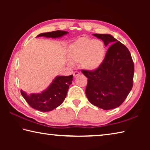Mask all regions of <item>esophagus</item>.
Listing matches in <instances>:
<instances>
[{"instance_id": "obj_1", "label": "esophagus", "mask_w": 150, "mask_h": 150, "mask_svg": "<svg viewBox=\"0 0 150 150\" xmlns=\"http://www.w3.org/2000/svg\"><path fill=\"white\" fill-rule=\"evenodd\" d=\"M79 75V72L77 71H74V73H73V76L74 77H77Z\"/></svg>"}]
</instances>
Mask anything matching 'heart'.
<instances>
[{"label":"heart","instance_id":"1","mask_svg":"<svg viewBox=\"0 0 150 150\" xmlns=\"http://www.w3.org/2000/svg\"><path fill=\"white\" fill-rule=\"evenodd\" d=\"M106 45L99 40L81 38L70 45L69 58L72 63H80L89 71L99 68L105 59Z\"/></svg>","mask_w":150,"mask_h":150}]
</instances>
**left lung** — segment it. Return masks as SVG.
<instances>
[{
	"mask_svg": "<svg viewBox=\"0 0 150 150\" xmlns=\"http://www.w3.org/2000/svg\"><path fill=\"white\" fill-rule=\"evenodd\" d=\"M110 45L105 61L94 71L82 70L88 78L85 93L89 102L104 110L120 106L133 86L134 65L128 48L110 34H93Z\"/></svg>",
	"mask_w": 150,
	"mask_h": 150,
	"instance_id": "obj_1",
	"label": "left lung"
}]
</instances>
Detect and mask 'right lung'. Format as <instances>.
<instances>
[{
	"label": "right lung",
	"instance_id": "1",
	"mask_svg": "<svg viewBox=\"0 0 150 150\" xmlns=\"http://www.w3.org/2000/svg\"><path fill=\"white\" fill-rule=\"evenodd\" d=\"M68 34L67 32L57 31L42 33L37 37L44 36L57 38ZM73 75L69 76H57L54 79L46 90L41 93H32L28 95L23 91L21 94L32 108L42 112H49L62 105L67 96L69 85L72 84Z\"/></svg>",
	"mask_w": 150,
	"mask_h": 150
}]
</instances>
